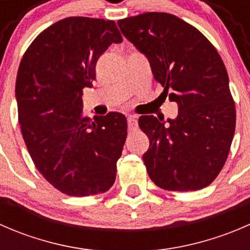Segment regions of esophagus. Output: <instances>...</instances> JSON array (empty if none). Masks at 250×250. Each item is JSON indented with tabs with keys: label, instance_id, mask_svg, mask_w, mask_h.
<instances>
[{
	"label": "esophagus",
	"instance_id": "obj_1",
	"mask_svg": "<svg viewBox=\"0 0 250 250\" xmlns=\"http://www.w3.org/2000/svg\"><path fill=\"white\" fill-rule=\"evenodd\" d=\"M128 129H129V132H135L138 129V122L135 116H129L128 117Z\"/></svg>",
	"mask_w": 250,
	"mask_h": 250
}]
</instances>
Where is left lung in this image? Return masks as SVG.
<instances>
[{"mask_svg":"<svg viewBox=\"0 0 250 250\" xmlns=\"http://www.w3.org/2000/svg\"><path fill=\"white\" fill-rule=\"evenodd\" d=\"M117 24L179 107L175 120L139 118L150 140L143 155L148 176L168 191L210 185L225 165L236 127L228 71L218 50L196 27L169 13L148 12Z\"/></svg>","mask_w":250,"mask_h":250,"instance_id":"left-lung-1","label":"left lung"}]
</instances>
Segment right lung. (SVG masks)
I'll use <instances>...</instances> for the list:
<instances>
[{"label":"right lung","mask_w":250,"mask_h":250,"mask_svg":"<svg viewBox=\"0 0 250 250\" xmlns=\"http://www.w3.org/2000/svg\"><path fill=\"white\" fill-rule=\"evenodd\" d=\"M122 42L112 20L70 17L47 27L26 49L18 69V117L39 172L69 196L106 192L127 138L120 112L83 115V88L110 44Z\"/></svg>","instance_id":"obj_1"}]
</instances>
